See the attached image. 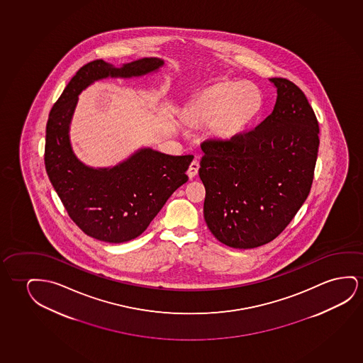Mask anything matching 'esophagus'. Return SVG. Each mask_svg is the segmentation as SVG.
Wrapping results in <instances>:
<instances>
[{"instance_id":"1","label":"esophagus","mask_w":363,"mask_h":363,"mask_svg":"<svg viewBox=\"0 0 363 363\" xmlns=\"http://www.w3.org/2000/svg\"><path fill=\"white\" fill-rule=\"evenodd\" d=\"M200 165L199 162L198 160H193L191 164H190L189 169H188V175H189V178H194L198 175V170H199Z\"/></svg>"}]
</instances>
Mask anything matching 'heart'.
Returning a JSON list of instances; mask_svg holds the SVG:
<instances>
[{
    "label": "heart",
    "mask_w": 363,
    "mask_h": 363,
    "mask_svg": "<svg viewBox=\"0 0 363 363\" xmlns=\"http://www.w3.org/2000/svg\"><path fill=\"white\" fill-rule=\"evenodd\" d=\"M264 107V96L255 84L225 81L206 88L188 112L195 125H208L215 139L229 142L240 134Z\"/></svg>",
    "instance_id": "heart-1"
}]
</instances>
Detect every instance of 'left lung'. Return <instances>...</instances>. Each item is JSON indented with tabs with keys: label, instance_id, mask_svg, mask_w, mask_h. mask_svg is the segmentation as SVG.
Returning a JSON list of instances; mask_svg holds the SVG:
<instances>
[{
	"label": "left lung",
	"instance_id": "8db88e82",
	"mask_svg": "<svg viewBox=\"0 0 363 363\" xmlns=\"http://www.w3.org/2000/svg\"><path fill=\"white\" fill-rule=\"evenodd\" d=\"M270 116L229 142L205 140L199 177L204 218L225 245L252 249L280 235L311 190L318 122L305 93L286 78Z\"/></svg>",
	"mask_w": 363,
	"mask_h": 363
}]
</instances>
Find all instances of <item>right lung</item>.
<instances>
[{"instance_id":"obj_1","label":"right lung","mask_w":363,"mask_h":363,"mask_svg":"<svg viewBox=\"0 0 363 363\" xmlns=\"http://www.w3.org/2000/svg\"><path fill=\"white\" fill-rule=\"evenodd\" d=\"M163 65L160 58H142L121 68L102 60L89 62L77 71L50 112L47 175L69 218L97 240L119 244L144 233L170 195L188 182L185 172L194 157L144 148L113 168H89L77 159L69 143L78 94L98 79L142 76Z\"/></svg>"}]
</instances>
